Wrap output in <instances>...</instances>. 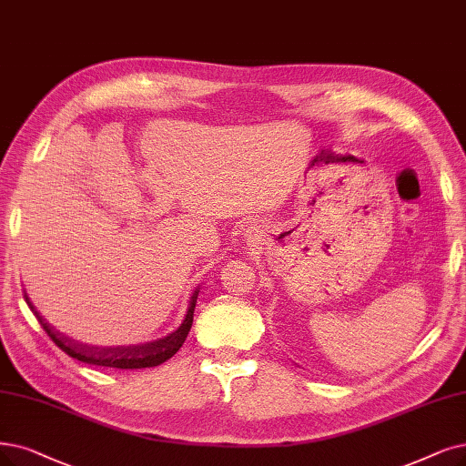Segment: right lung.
Masks as SVG:
<instances>
[{
    "label": "right lung",
    "mask_w": 466,
    "mask_h": 466,
    "mask_svg": "<svg viewBox=\"0 0 466 466\" xmlns=\"http://www.w3.org/2000/svg\"><path fill=\"white\" fill-rule=\"evenodd\" d=\"M25 298H26V304L30 306L35 318H38L40 325L44 327V330L49 334V339L57 344L65 353H68L70 358L89 363V365H101V367L145 369V367H157V365L164 363L166 360H170L174 353L183 346L185 339H187V334L191 330V325H193L198 289H195L191 294L189 308H187V313H185L183 323L174 332H170L168 337L157 339V340L147 342V344H137V346H113V348H97V346L74 342L72 339L65 337L63 332L49 327V323H46L42 315L35 311V308L30 304L26 294H25Z\"/></svg>",
    "instance_id": "right-lung-1"
}]
</instances>
